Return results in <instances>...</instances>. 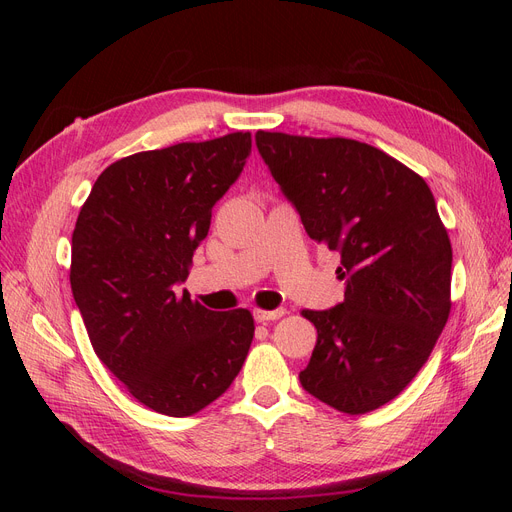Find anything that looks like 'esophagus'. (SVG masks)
Wrapping results in <instances>:
<instances>
[{"label":"esophagus","instance_id":"esophagus-1","mask_svg":"<svg viewBox=\"0 0 512 512\" xmlns=\"http://www.w3.org/2000/svg\"><path fill=\"white\" fill-rule=\"evenodd\" d=\"M284 314H286L284 309H271V312H265V309H256V312H254V320H256V322H271V320L282 318Z\"/></svg>","mask_w":512,"mask_h":512}]
</instances>
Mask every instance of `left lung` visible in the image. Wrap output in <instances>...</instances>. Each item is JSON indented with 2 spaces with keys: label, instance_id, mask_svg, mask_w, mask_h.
Returning a JSON list of instances; mask_svg holds the SVG:
<instances>
[{
  "label": "left lung",
  "instance_id": "left-lung-1",
  "mask_svg": "<svg viewBox=\"0 0 512 512\" xmlns=\"http://www.w3.org/2000/svg\"><path fill=\"white\" fill-rule=\"evenodd\" d=\"M256 147L309 239L342 256L344 301L303 312L318 339L301 386L346 414L389 404L451 314L453 250L429 185L350 138L258 130Z\"/></svg>",
  "mask_w": 512,
  "mask_h": 512
}]
</instances>
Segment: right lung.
<instances>
[{
    "label": "right lung",
    "mask_w": 512,
    "mask_h": 512,
    "mask_svg": "<svg viewBox=\"0 0 512 512\" xmlns=\"http://www.w3.org/2000/svg\"><path fill=\"white\" fill-rule=\"evenodd\" d=\"M250 153V132H235L117 160L72 232L70 284L91 346L166 416L196 414L226 393L254 339L247 309L211 312L179 294L211 209Z\"/></svg>",
    "instance_id": "1"
}]
</instances>
